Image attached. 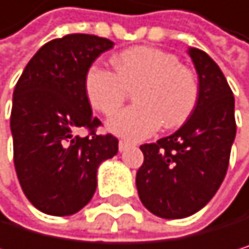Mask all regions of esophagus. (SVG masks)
I'll use <instances>...</instances> for the list:
<instances>
[{
	"label": "esophagus",
	"instance_id": "1",
	"mask_svg": "<svg viewBox=\"0 0 249 249\" xmlns=\"http://www.w3.org/2000/svg\"><path fill=\"white\" fill-rule=\"evenodd\" d=\"M131 146V143L128 142V140H119V143H118V148H119V151L122 152V151H125V149H128Z\"/></svg>",
	"mask_w": 249,
	"mask_h": 249
}]
</instances>
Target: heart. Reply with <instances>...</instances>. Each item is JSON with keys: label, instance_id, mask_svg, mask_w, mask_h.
I'll return each mask as SVG.
<instances>
[{"label": "heart", "instance_id": "heart-1", "mask_svg": "<svg viewBox=\"0 0 249 249\" xmlns=\"http://www.w3.org/2000/svg\"><path fill=\"white\" fill-rule=\"evenodd\" d=\"M113 73L92 65L83 80L91 107L110 116L134 90V107L113 115L107 128L121 137L145 139L160 125L176 128L194 112L200 87L196 73L167 52L154 47H131L112 56Z\"/></svg>", "mask_w": 249, "mask_h": 249}]
</instances>
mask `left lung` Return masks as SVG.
Instances as JSON below:
<instances>
[{
  "instance_id": "1",
  "label": "left lung",
  "mask_w": 249,
  "mask_h": 249,
  "mask_svg": "<svg viewBox=\"0 0 249 249\" xmlns=\"http://www.w3.org/2000/svg\"><path fill=\"white\" fill-rule=\"evenodd\" d=\"M198 74V103L176 133L145 143L136 185L143 206L160 218H185L215 196L227 173L236 136L234 97L215 61L188 51Z\"/></svg>"
}]
</instances>
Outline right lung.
I'll use <instances>...</instances> for the list:
<instances>
[{"instance_id":"obj_1","label":"right lung","mask_w":249,"mask_h":249,"mask_svg":"<svg viewBox=\"0 0 249 249\" xmlns=\"http://www.w3.org/2000/svg\"><path fill=\"white\" fill-rule=\"evenodd\" d=\"M113 41L91 34L51 40L19 77L10 116L15 169L26 198L41 212L64 216L89 203L97 169L118 152V139L97 134L83 80ZM87 128L82 138L77 131Z\"/></svg>"}]
</instances>
